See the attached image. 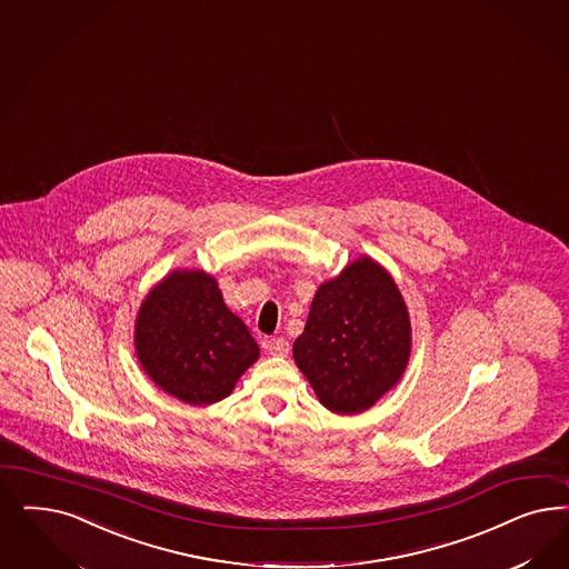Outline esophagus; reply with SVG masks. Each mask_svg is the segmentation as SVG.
Returning a JSON list of instances; mask_svg holds the SVG:
<instances>
[{"instance_id":"obj_1","label":"esophagus","mask_w":569,"mask_h":569,"mask_svg":"<svg viewBox=\"0 0 569 569\" xmlns=\"http://www.w3.org/2000/svg\"><path fill=\"white\" fill-rule=\"evenodd\" d=\"M266 349H268L272 356H287L289 349H291V343H289L284 337H270V339L266 341Z\"/></svg>"}]
</instances>
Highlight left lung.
I'll use <instances>...</instances> for the list:
<instances>
[{
  "label": "left lung",
  "mask_w": 569,
  "mask_h": 569,
  "mask_svg": "<svg viewBox=\"0 0 569 569\" xmlns=\"http://www.w3.org/2000/svg\"><path fill=\"white\" fill-rule=\"evenodd\" d=\"M410 346L398 284L381 263L362 256L318 287L293 358L325 408L358 415L402 379Z\"/></svg>",
  "instance_id": "8db88e82"
}]
</instances>
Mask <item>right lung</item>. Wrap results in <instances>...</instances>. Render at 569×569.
Returning <instances> with one entry per match:
<instances>
[{
  "label": "right lung",
  "instance_id": "1",
  "mask_svg": "<svg viewBox=\"0 0 569 569\" xmlns=\"http://www.w3.org/2000/svg\"><path fill=\"white\" fill-rule=\"evenodd\" d=\"M133 346L148 377L192 406L228 398L259 358L256 339L226 308L218 280L202 270H176L147 295Z\"/></svg>",
  "mask_w": 569,
  "mask_h": 569
}]
</instances>
